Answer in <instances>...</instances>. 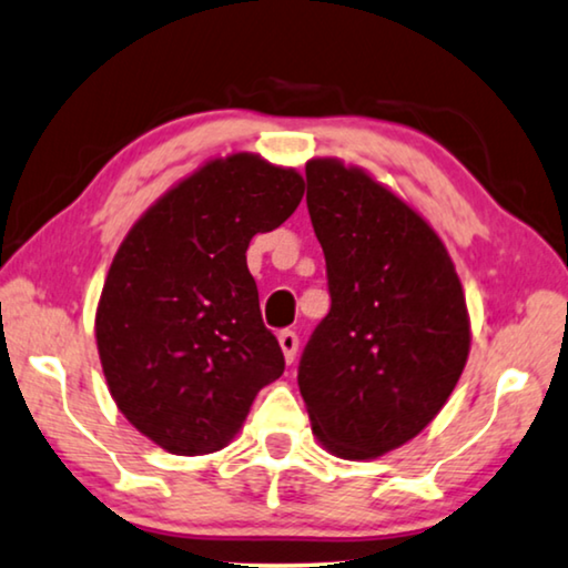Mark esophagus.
Instances as JSON below:
<instances>
[{"label": "esophagus", "mask_w": 568, "mask_h": 568, "mask_svg": "<svg viewBox=\"0 0 568 568\" xmlns=\"http://www.w3.org/2000/svg\"><path fill=\"white\" fill-rule=\"evenodd\" d=\"M277 342H281V349L285 354V362L291 365V362L295 359V352H298V336H295V332H281V336H277Z\"/></svg>", "instance_id": "esophagus-1"}]
</instances>
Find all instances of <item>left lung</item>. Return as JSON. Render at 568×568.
<instances>
[{
	"instance_id": "left-lung-1",
	"label": "left lung",
	"mask_w": 568,
	"mask_h": 568,
	"mask_svg": "<svg viewBox=\"0 0 568 568\" xmlns=\"http://www.w3.org/2000/svg\"><path fill=\"white\" fill-rule=\"evenodd\" d=\"M306 183L332 311L303 352L298 387L326 452L377 459L454 393L471 344L467 298L434 226L365 168L313 158Z\"/></svg>"
}]
</instances>
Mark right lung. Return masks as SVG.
Masks as SVG:
<instances>
[{
  "mask_svg": "<svg viewBox=\"0 0 568 568\" xmlns=\"http://www.w3.org/2000/svg\"><path fill=\"white\" fill-rule=\"evenodd\" d=\"M303 189L295 168L255 152L214 158L152 203L116 250L97 306L101 369L122 416L165 452L224 448L283 375L247 247L298 209Z\"/></svg>",
  "mask_w": 568,
  "mask_h": 568,
  "instance_id": "1",
  "label": "right lung"
}]
</instances>
